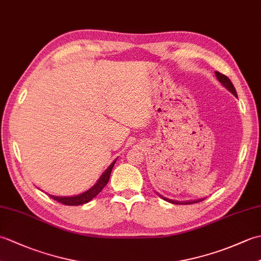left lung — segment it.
<instances>
[{"mask_svg": "<svg viewBox=\"0 0 261 261\" xmlns=\"http://www.w3.org/2000/svg\"><path fill=\"white\" fill-rule=\"evenodd\" d=\"M215 75H216V77H218V80H219V82L221 83V84H222L223 86H225V87L228 88V90H229L232 94H233L234 96H237V97H238V95H237V92H236V88H234L233 84H232V83H231V81L229 80V77H226L225 75L219 73V71H215ZM160 197L164 198L165 201L170 202V203H173V204H185V205H187V204H194V203H197V202H202L203 199H204V198H202V199H197V201L178 202V201H174V199H168V198H166V197H164V196H160Z\"/></svg>", "mask_w": 261, "mask_h": 261, "instance_id": "1", "label": "left lung"}]
</instances>
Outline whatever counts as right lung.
Here are the masks:
<instances>
[{
	"label": "right lung",
	"mask_w": 261,
	"mask_h": 261,
	"mask_svg": "<svg viewBox=\"0 0 261 261\" xmlns=\"http://www.w3.org/2000/svg\"><path fill=\"white\" fill-rule=\"evenodd\" d=\"M114 164H115V162H113L110 165V167L104 171V174L101 177H99V179L96 184L94 185L91 190H88L87 192L80 194V195L69 196V197H60V196H54V195H49V196H50L53 199H55V201H57V202L65 204V205H71V206H74V205H82V204L90 202L91 199L95 197L97 194L101 192L105 186H107V184L109 182V179H110L111 171H112Z\"/></svg>",
	"instance_id": "add662e5"
}]
</instances>
